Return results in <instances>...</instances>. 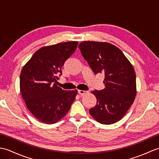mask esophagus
<instances>
[{
  "instance_id": "1",
  "label": "esophagus",
  "mask_w": 159,
  "mask_h": 159,
  "mask_svg": "<svg viewBox=\"0 0 159 159\" xmlns=\"http://www.w3.org/2000/svg\"><path fill=\"white\" fill-rule=\"evenodd\" d=\"M78 93H79L80 96H83V95H85L88 92L87 91H83V90H79L78 91Z\"/></svg>"
}]
</instances>
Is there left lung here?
<instances>
[{"label": "left lung", "mask_w": 159, "mask_h": 159, "mask_svg": "<svg viewBox=\"0 0 159 159\" xmlns=\"http://www.w3.org/2000/svg\"><path fill=\"white\" fill-rule=\"evenodd\" d=\"M79 48L93 73H102L105 76V88L92 92L97 104L89 109L90 115L100 124L117 122L124 116L136 96L133 65L120 48L109 43L84 41Z\"/></svg>", "instance_id": "1"}]
</instances>
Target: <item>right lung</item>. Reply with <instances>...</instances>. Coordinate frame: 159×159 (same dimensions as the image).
Wrapping results in <instances>:
<instances>
[{"instance_id":"obj_1","label":"right lung","mask_w":159,"mask_h":159,"mask_svg":"<svg viewBox=\"0 0 159 159\" xmlns=\"http://www.w3.org/2000/svg\"><path fill=\"white\" fill-rule=\"evenodd\" d=\"M79 42H67L43 46L22 67L20 92L30 112L39 121L52 124L66 116L78 91H65L56 83L61 67L76 49Z\"/></svg>"}]
</instances>
